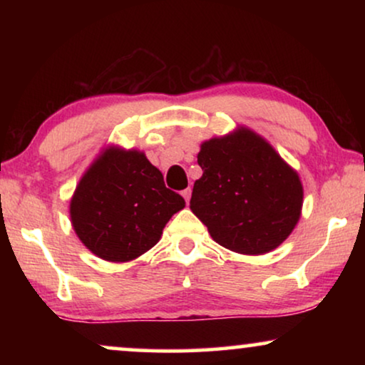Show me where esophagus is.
Listing matches in <instances>:
<instances>
[{
  "label": "esophagus",
  "instance_id": "34e87169",
  "mask_svg": "<svg viewBox=\"0 0 365 365\" xmlns=\"http://www.w3.org/2000/svg\"><path fill=\"white\" fill-rule=\"evenodd\" d=\"M182 194V197H184V201H186V202H189V199H191V189H184V191L181 192Z\"/></svg>",
  "mask_w": 365,
  "mask_h": 365
}]
</instances>
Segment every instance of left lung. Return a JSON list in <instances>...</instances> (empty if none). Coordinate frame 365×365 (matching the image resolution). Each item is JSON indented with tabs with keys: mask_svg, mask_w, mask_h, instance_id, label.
<instances>
[{
	"mask_svg": "<svg viewBox=\"0 0 365 365\" xmlns=\"http://www.w3.org/2000/svg\"><path fill=\"white\" fill-rule=\"evenodd\" d=\"M202 176L194 182L191 211L211 237L239 254L276 249L296 227L302 184L269 143L241 128L202 143Z\"/></svg>",
	"mask_w": 365,
	"mask_h": 365,
	"instance_id": "8db88e82",
	"label": "left lung"
}]
</instances>
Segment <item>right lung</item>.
<instances>
[{
	"mask_svg": "<svg viewBox=\"0 0 365 365\" xmlns=\"http://www.w3.org/2000/svg\"><path fill=\"white\" fill-rule=\"evenodd\" d=\"M184 199L139 151L111 148L88 169L71 199V222L89 251L126 262L149 251Z\"/></svg>",
	"mask_w": 365,
	"mask_h": 365,
	"instance_id": "1",
	"label": "right lung"
}]
</instances>
